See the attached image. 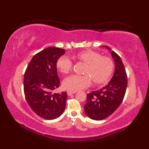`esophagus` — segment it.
I'll return each instance as SVG.
<instances>
[{"mask_svg":"<svg viewBox=\"0 0 149 149\" xmlns=\"http://www.w3.org/2000/svg\"><path fill=\"white\" fill-rule=\"evenodd\" d=\"M76 92H77L76 91H67V95H68V96H70V95H72L74 94V93H75Z\"/></svg>","mask_w":149,"mask_h":149,"instance_id":"esophagus-1","label":"esophagus"}]
</instances>
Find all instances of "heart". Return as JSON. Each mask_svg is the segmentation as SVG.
<instances>
[{
    "instance_id": "heart-1",
    "label": "heart",
    "mask_w": 149,
    "mask_h": 149,
    "mask_svg": "<svg viewBox=\"0 0 149 149\" xmlns=\"http://www.w3.org/2000/svg\"><path fill=\"white\" fill-rule=\"evenodd\" d=\"M75 58L86 63L84 75L73 74L65 78L63 85L70 91H78L89 86L93 80L95 83L102 84L111 75L114 64L111 59L101 56L99 53L92 50H84L77 53ZM56 67L62 74H68L72 70V62L66 56H61L56 63Z\"/></svg>"
}]
</instances>
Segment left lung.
Wrapping results in <instances>:
<instances>
[{
	"label": "left lung",
	"mask_w": 149,
	"mask_h": 149,
	"mask_svg": "<svg viewBox=\"0 0 149 149\" xmlns=\"http://www.w3.org/2000/svg\"><path fill=\"white\" fill-rule=\"evenodd\" d=\"M115 65L111 79L106 86L87 94L84 106L86 115L92 120H101L110 116L118 108L124 98L127 86V77L120 57L108 47Z\"/></svg>",
	"instance_id": "obj_1"
}]
</instances>
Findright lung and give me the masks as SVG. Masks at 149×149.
Returning a JSON list of instances; mask_svg holds the SVG:
<instances>
[{
    "label": "right lung",
    "instance_id": "1",
    "mask_svg": "<svg viewBox=\"0 0 149 149\" xmlns=\"http://www.w3.org/2000/svg\"><path fill=\"white\" fill-rule=\"evenodd\" d=\"M64 54L63 49L47 47L33 56L24 74L27 102L36 115L45 120L58 118L65 109L67 93H52L59 86L56 63Z\"/></svg>",
    "mask_w": 149,
    "mask_h": 149
}]
</instances>
